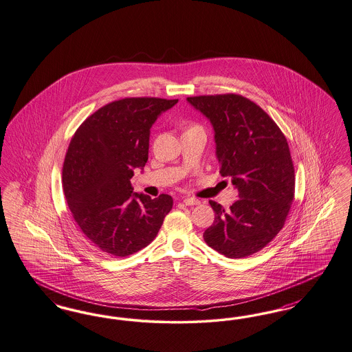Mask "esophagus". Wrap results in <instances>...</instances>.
I'll return each instance as SVG.
<instances>
[{
  "label": "esophagus",
  "instance_id": "1",
  "mask_svg": "<svg viewBox=\"0 0 352 352\" xmlns=\"http://www.w3.org/2000/svg\"><path fill=\"white\" fill-rule=\"evenodd\" d=\"M183 203L186 206H197V204H200V200H197L195 197H184Z\"/></svg>",
  "mask_w": 352,
  "mask_h": 352
}]
</instances>
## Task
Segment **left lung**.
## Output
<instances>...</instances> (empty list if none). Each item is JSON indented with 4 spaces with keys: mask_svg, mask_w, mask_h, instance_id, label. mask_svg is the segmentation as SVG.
I'll list each match as a JSON object with an SVG mask.
<instances>
[{
    "mask_svg": "<svg viewBox=\"0 0 352 352\" xmlns=\"http://www.w3.org/2000/svg\"><path fill=\"white\" fill-rule=\"evenodd\" d=\"M214 129L220 174L230 177L239 200L226 211L211 200L214 221L206 243L228 258L262 250L284 226L295 197V168L280 128L239 94L188 97Z\"/></svg>",
    "mask_w": 352,
    "mask_h": 352,
    "instance_id": "left-lung-1",
    "label": "left lung"
}]
</instances>
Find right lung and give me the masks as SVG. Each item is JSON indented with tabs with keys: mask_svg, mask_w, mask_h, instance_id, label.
I'll use <instances>...</instances> for the list:
<instances>
[{
	"mask_svg": "<svg viewBox=\"0 0 352 352\" xmlns=\"http://www.w3.org/2000/svg\"><path fill=\"white\" fill-rule=\"evenodd\" d=\"M178 99L113 100L91 113L72 138L63 188L85 237L113 256L138 253L155 239L173 208L166 194L133 192V169L148 161L151 126Z\"/></svg>",
	"mask_w": 352,
	"mask_h": 352,
	"instance_id": "obj_1",
	"label": "right lung"
}]
</instances>
